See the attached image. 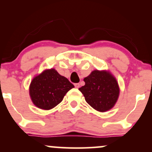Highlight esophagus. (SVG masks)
I'll use <instances>...</instances> for the list:
<instances>
[{
	"label": "esophagus",
	"instance_id": "obj_1",
	"mask_svg": "<svg viewBox=\"0 0 152 152\" xmlns=\"http://www.w3.org/2000/svg\"><path fill=\"white\" fill-rule=\"evenodd\" d=\"M74 86H75V87H76V88H79V87H80V84H79V83H75V84H74Z\"/></svg>",
	"mask_w": 152,
	"mask_h": 152
}]
</instances>
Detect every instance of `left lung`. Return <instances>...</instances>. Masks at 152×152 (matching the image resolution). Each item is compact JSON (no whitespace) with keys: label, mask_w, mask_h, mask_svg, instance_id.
Returning <instances> with one entry per match:
<instances>
[{"label":"left lung","mask_w":152,"mask_h":152,"mask_svg":"<svg viewBox=\"0 0 152 152\" xmlns=\"http://www.w3.org/2000/svg\"><path fill=\"white\" fill-rule=\"evenodd\" d=\"M83 81L85 85L78 89L92 108L105 112L114 107L120 90L118 81L110 71L94 70Z\"/></svg>","instance_id":"1"}]
</instances>
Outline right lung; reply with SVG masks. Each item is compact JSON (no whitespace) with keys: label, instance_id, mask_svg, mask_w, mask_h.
Segmentation results:
<instances>
[{"label":"right lung","instance_id":"right-lung-1","mask_svg":"<svg viewBox=\"0 0 152 152\" xmlns=\"http://www.w3.org/2000/svg\"><path fill=\"white\" fill-rule=\"evenodd\" d=\"M74 87L56 69H46L32 79L29 86V95L36 107L50 110L60 104L66 93Z\"/></svg>","mask_w":152,"mask_h":152}]
</instances>
